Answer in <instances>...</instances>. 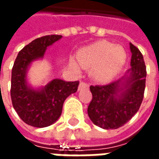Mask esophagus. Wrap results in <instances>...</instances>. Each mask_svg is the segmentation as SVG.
<instances>
[{
	"label": "esophagus",
	"instance_id": "obj_1",
	"mask_svg": "<svg viewBox=\"0 0 159 159\" xmlns=\"http://www.w3.org/2000/svg\"><path fill=\"white\" fill-rule=\"evenodd\" d=\"M85 88H89V84L85 82H81L79 84V87H78V89L81 90L83 89H85Z\"/></svg>",
	"mask_w": 159,
	"mask_h": 159
}]
</instances>
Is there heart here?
<instances>
[{
    "label": "heart",
    "mask_w": 159,
    "mask_h": 159,
    "mask_svg": "<svg viewBox=\"0 0 159 159\" xmlns=\"http://www.w3.org/2000/svg\"><path fill=\"white\" fill-rule=\"evenodd\" d=\"M126 59L125 50L107 41H100L83 48L77 54V60L83 67H92V74L99 82H108L119 73ZM70 66L77 68V64L70 60Z\"/></svg>",
    "instance_id": "1"
}]
</instances>
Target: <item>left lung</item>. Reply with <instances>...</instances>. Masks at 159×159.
Returning a JSON list of instances; mask_svg holds the SVG:
<instances>
[{
	"instance_id": "left-lung-1",
	"label": "left lung",
	"mask_w": 159,
	"mask_h": 159,
	"mask_svg": "<svg viewBox=\"0 0 159 159\" xmlns=\"http://www.w3.org/2000/svg\"><path fill=\"white\" fill-rule=\"evenodd\" d=\"M132 52L129 69L121 79L107 85L90 86L92 100L89 117L95 125L105 129H116L129 122L143 100L147 68L143 55L130 43Z\"/></svg>"
}]
</instances>
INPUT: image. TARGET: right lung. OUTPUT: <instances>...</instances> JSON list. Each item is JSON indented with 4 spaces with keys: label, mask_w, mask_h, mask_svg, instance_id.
Here are the masks:
<instances>
[{
    "label": "right lung",
    "mask_w": 159,
    "mask_h": 159,
    "mask_svg": "<svg viewBox=\"0 0 159 159\" xmlns=\"http://www.w3.org/2000/svg\"><path fill=\"white\" fill-rule=\"evenodd\" d=\"M62 37L48 35L26 45L20 50L12 70L11 98L12 107L27 124L44 128L55 123L61 115L63 104L67 97L76 93L79 82L53 79L40 90L28 86L26 73L30 63L42 58L48 47Z\"/></svg>",
    "instance_id": "1"
}]
</instances>
